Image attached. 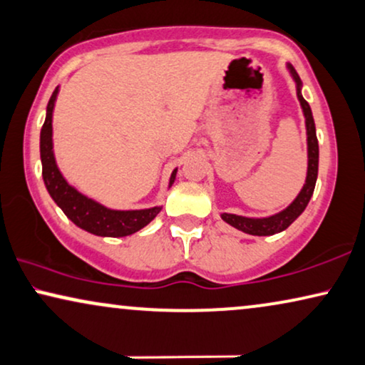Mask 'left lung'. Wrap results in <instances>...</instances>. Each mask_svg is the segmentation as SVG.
<instances>
[{
    "mask_svg": "<svg viewBox=\"0 0 365 365\" xmlns=\"http://www.w3.org/2000/svg\"><path fill=\"white\" fill-rule=\"evenodd\" d=\"M288 72H290L293 82L297 85V97L300 102L302 110L305 115V127H307V153H309V168H307V179L302 191L298 192V196L292 201L290 206H287L285 210L277 212V215L267 216V217H246L238 215H230V212H223L221 217L223 221L233 226V228L243 231V233L253 235V236H272L280 233V231L287 230L298 216L304 212V210L309 205L312 194H314L315 182H317V174H319V140H317V132H315V122L314 115H312V108L309 102L305 101L302 96V80L298 77L297 70L292 67L290 63H287Z\"/></svg>",
    "mask_w": 365,
    "mask_h": 365,
    "instance_id": "left-lung-1",
    "label": "left lung"
}]
</instances>
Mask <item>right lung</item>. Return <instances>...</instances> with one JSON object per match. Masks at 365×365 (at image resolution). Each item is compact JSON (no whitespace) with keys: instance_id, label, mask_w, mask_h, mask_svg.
<instances>
[{"instance_id":"1","label":"right lung","mask_w":365,"mask_h":365,"mask_svg":"<svg viewBox=\"0 0 365 365\" xmlns=\"http://www.w3.org/2000/svg\"><path fill=\"white\" fill-rule=\"evenodd\" d=\"M58 96V87L51 93L48 106H46L45 124L40 132V158H41V174L46 191L51 196V200L56 202V206L67 215V217L78 228H82L88 233L97 236H108V238H120V236H129L135 231H139L148 226L163 206L148 207V210H110V207L101 205V202L92 200L77 191L72 184H68L63 174L60 173L56 165L53 154V108L55 101ZM178 169H174L169 179V187L173 186L176 179Z\"/></svg>"}]
</instances>
